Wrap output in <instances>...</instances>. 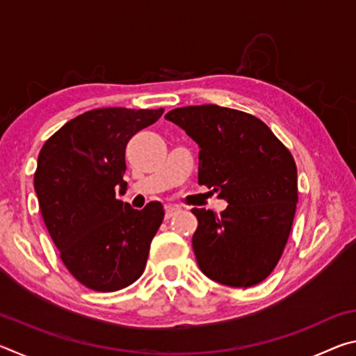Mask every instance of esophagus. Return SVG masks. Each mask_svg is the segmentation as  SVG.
I'll return each mask as SVG.
<instances>
[{
	"instance_id": "34e87169",
	"label": "esophagus",
	"mask_w": 356,
	"mask_h": 356,
	"mask_svg": "<svg viewBox=\"0 0 356 356\" xmlns=\"http://www.w3.org/2000/svg\"><path fill=\"white\" fill-rule=\"evenodd\" d=\"M177 212H180L179 207H176V206H166V209H165V218L170 220V218H172V216L176 215Z\"/></svg>"
}]
</instances>
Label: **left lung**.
<instances>
[{
  "mask_svg": "<svg viewBox=\"0 0 356 356\" xmlns=\"http://www.w3.org/2000/svg\"><path fill=\"white\" fill-rule=\"evenodd\" d=\"M200 146L197 182L229 206L216 216L193 209V251L207 278L251 287L273 272L298 202L297 166L261 119L218 105L184 106L165 116Z\"/></svg>",
  "mask_w": 356,
  "mask_h": 356,
  "instance_id": "1",
  "label": "left lung"
}]
</instances>
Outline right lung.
Returning a JSON list of instances; mask_svg holds the SVG:
<instances>
[{"label": "right lung", "instance_id": "1", "mask_svg": "<svg viewBox=\"0 0 356 356\" xmlns=\"http://www.w3.org/2000/svg\"><path fill=\"white\" fill-rule=\"evenodd\" d=\"M163 111H86L64 124L39 152L34 190L42 218L65 267L92 291H119L146 268L163 206L152 201L143 210L131 209L118 200L116 186H127L122 177L130 138Z\"/></svg>", "mask_w": 356, "mask_h": 356}]
</instances>
